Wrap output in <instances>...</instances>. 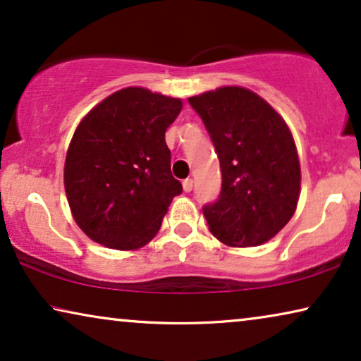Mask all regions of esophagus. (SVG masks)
I'll use <instances>...</instances> for the list:
<instances>
[{
    "mask_svg": "<svg viewBox=\"0 0 361 361\" xmlns=\"http://www.w3.org/2000/svg\"><path fill=\"white\" fill-rule=\"evenodd\" d=\"M182 187H184L185 192H190L192 187H194V180H192V179H185L184 182H182Z\"/></svg>",
    "mask_w": 361,
    "mask_h": 361,
    "instance_id": "obj_1",
    "label": "esophagus"
}]
</instances>
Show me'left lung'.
<instances>
[{
    "label": "left lung",
    "instance_id": "left-lung-1",
    "mask_svg": "<svg viewBox=\"0 0 361 361\" xmlns=\"http://www.w3.org/2000/svg\"><path fill=\"white\" fill-rule=\"evenodd\" d=\"M220 161L219 199L204 205L216 240L258 246L290 220L300 194V166L288 125L263 98L221 87L189 98Z\"/></svg>",
    "mask_w": 361,
    "mask_h": 361
}]
</instances>
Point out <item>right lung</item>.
<instances>
[{
    "mask_svg": "<svg viewBox=\"0 0 361 361\" xmlns=\"http://www.w3.org/2000/svg\"><path fill=\"white\" fill-rule=\"evenodd\" d=\"M179 98L128 87L80 121L66 157L63 184L77 225L113 250H136L154 238L182 184L171 172L166 130Z\"/></svg>",
    "mask_w": 361,
    "mask_h": 361,
    "instance_id": "right-lung-1",
    "label": "right lung"
}]
</instances>
